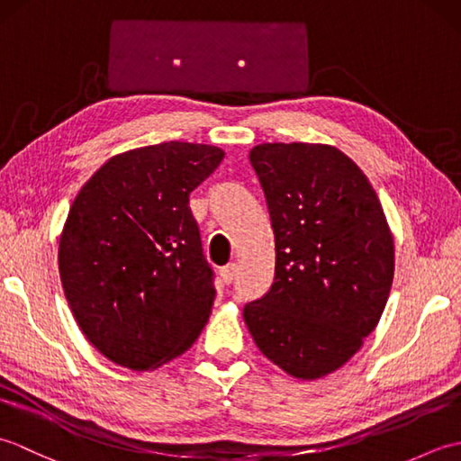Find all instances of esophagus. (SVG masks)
Segmentation results:
<instances>
[{
  "instance_id": "34e87169",
  "label": "esophagus",
  "mask_w": 461,
  "mask_h": 461,
  "mask_svg": "<svg viewBox=\"0 0 461 461\" xmlns=\"http://www.w3.org/2000/svg\"><path fill=\"white\" fill-rule=\"evenodd\" d=\"M236 273H238L236 263H230V266H225V267L220 269V279L225 283V285H230V283L236 279Z\"/></svg>"
}]
</instances>
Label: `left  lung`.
Segmentation results:
<instances>
[{
    "label": "left lung",
    "mask_w": 461,
    "mask_h": 461,
    "mask_svg": "<svg viewBox=\"0 0 461 461\" xmlns=\"http://www.w3.org/2000/svg\"><path fill=\"white\" fill-rule=\"evenodd\" d=\"M276 233V281L243 309L258 348L287 375L340 368L378 325L394 279V240L368 178L335 146L249 152Z\"/></svg>",
    "instance_id": "left-lung-1"
}]
</instances>
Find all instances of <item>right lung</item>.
I'll use <instances>...</instances> for the list:
<instances>
[{"label": "right lung", "instance_id": "1", "mask_svg": "<svg viewBox=\"0 0 461 461\" xmlns=\"http://www.w3.org/2000/svg\"><path fill=\"white\" fill-rule=\"evenodd\" d=\"M223 160L210 144L116 154L86 182L59 238V276L91 345L131 370L158 368L198 339L213 305L190 192Z\"/></svg>", "mask_w": 461, "mask_h": 461}]
</instances>
